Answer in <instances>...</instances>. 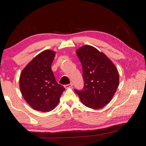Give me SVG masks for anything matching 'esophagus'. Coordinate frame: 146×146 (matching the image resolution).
<instances>
[{
	"mask_svg": "<svg viewBox=\"0 0 146 146\" xmlns=\"http://www.w3.org/2000/svg\"><path fill=\"white\" fill-rule=\"evenodd\" d=\"M73 86V84L72 83H70L69 84H66L64 86V88H71Z\"/></svg>",
	"mask_w": 146,
	"mask_h": 146,
	"instance_id": "esophagus-1",
	"label": "esophagus"
}]
</instances>
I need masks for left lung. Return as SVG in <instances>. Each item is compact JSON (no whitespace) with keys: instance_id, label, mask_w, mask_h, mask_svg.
<instances>
[{"instance_id":"left-lung-1","label":"left lung","mask_w":146,"mask_h":146,"mask_svg":"<svg viewBox=\"0 0 146 146\" xmlns=\"http://www.w3.org/2000/svg\"><path fill=\"white\" fill-rule=\"evenodd\" d=\"M82 67V90H75L86 106L103 108L111 100L119 83L117 68L104 54L86 45L76 51Z\"/></svg>"}]
</instances>
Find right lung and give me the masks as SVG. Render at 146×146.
<instances>
[{
  "mask_svg": "<svg viewBox=\"0 0 146 146\" xmlns=\"http://www.w3.org/2000/svg\"><path fill=\"white\" fill-rule=\"evenodd\" d=\"M55 55L53 51H42L26 66L20 76V90L24 98L39 111L53 110L65 90L56 82L51 70Z\"/></svg>",
  "mask_w": 146,
  "mask_h": 146,
  "instance_id": "add662e5",
  "label": "right lung"
}]
</instances>
